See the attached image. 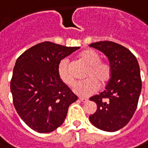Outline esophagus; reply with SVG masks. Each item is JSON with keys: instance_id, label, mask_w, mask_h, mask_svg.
<instances>
[{"instance_id": "obj_1", "label": "esophagus", "mask_w": 148, "mask_h": 148, "mask_svg": "<svg viewBox=\"0 0 148 148\" xmlns=\"http://www.w3.org/2000/svg\"><path fill=\"white\" fill-rule=\"evenodd\" d=\"M79 100L82 101V103H87L88 101V99H86V98H79Z\"/></svg>"}]
</instances>
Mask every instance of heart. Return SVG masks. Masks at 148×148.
Returning a JSON list of instances; mask_svg holds the SVG:
<instances>
[{
    "mask_svg": "<svg viewBox=\"0 0 148 148\" xmlns=\"http://www.w3.org/2000/svg\"><path fill=\"white\" fill-rule=\"evenodd\" d=\"M79 57L89 66L86 74L87 79L76 82L74 85L73 91L79 96L87 97L97 91L99 84L100 86H104L109 81L111 77V67L107 62L100 61V56L94 50H85L80 53ZM57 74L63 83L67 86L73 85L74 79L70 73L69 60L67 58H63L59 61Z\"/></svg>",
    "mask_w": 148,
    "mask_h": 148,
    "instance_id": "1",
    "label": "heart"
}]
</instances>
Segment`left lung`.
<instances>
[{
  "instance_id": "left-lung-1",
  "label": "left lung",
  "mask_w": 148,
  "mask_h": 148,
  "mask_svg": "<svg viewBox=\"0 0 148 148\" xmlns=\"http://www.w3.org/2000/svg\"><path fill=\"white\" fill-rule=\"evenodd\" d=\"M89 46L104 53L111 67L105 90L90 98L97 110L89 119L98 129L114 132L128 124L137 108L142 89L139 66L133 53L116 43L105 40Z\"/></svg>"
}]
</instances>
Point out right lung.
I'll return each instance as SVG.
<instances>
[{
	"mask_svg": "<svg viewBox=\"0 0 148 148\" xmlns=\"http://www.w3.org/2000/svg\"><path fill=\"white\" fill-rule=\"evenodd\" d=\"M80 47L49 41L36 45L20 55L10 81L13 103L20 117L39 133L52 132L66 119L78 96L61 82L57 66Z\"/></svg>",
	"mask_w": 148,
	"mask_h": 148,
	"instance_id": "obj_1",
	"label": "right lung"
}]
</instances>
